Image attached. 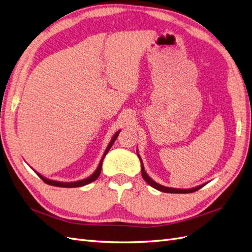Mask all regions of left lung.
Here are the masks:
<instances>
[{
    "mask_svg": "<svg viewBox=\"0 0 252 252\" xmlns=\"http://www.w3.org/2000/svg\"><path fill=\"white\" fill-rule=\"evenodd\" d=\"M139 156V155H138ZM139 158H140V156H139ZM140 160H141V158H140ZM141 167H142V176H143V178H144V180L148 183L149 186L151 187H153V188H155L156 189H158V191H161V192H165V193H178V194H188V193H193V192H196V191H198L199 189H201L203 186H200V187H197V188H194V189H174V188H166V187H163V186H161V185H158L157 182H155L151 177H149L146 173H145V169H144V166H143V162H142V160H141Z\"/></svg>",
    "mask_w": 252,
    "mask_h": 252,
    "instance_id": "obj_1",
    "label": "left lung"
}]
</instances>
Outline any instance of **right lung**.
<instances>
[{
    "label": "right lung",
    "instance_id": "obj_1",
    "mask_svg": "<svg viewBox=\"0 0 252 252\" xmlns=\"http://www.w3.org/2000/svg\"><path fill=\"white\" fill-rule=\"evenodd\" d=\"M119 133H120V132H117V133L114 134V137L112 138L111 142L109 143V145H108V147H107V149H106V152H105V154H104V156H103V158H101V160H100V162H99L97 169L89 177V178L79 180V181H75V182H60V181H54V180L46 179V178H44V177H42L40 174H38V176L46 183V185L54 186V187H59V188H78V187H83V186H86V185H89L90 182H92V181H94V180H96V179L98 178V176H99L100 171H101V163H103V160H104V158H105V156L107 155L108 152H109V149L111 148V146H112V144L114 143V141L117 140Z\"/></svg>",
    "mask_w": 252,
    "mask_h": 252
}]
</instances>
